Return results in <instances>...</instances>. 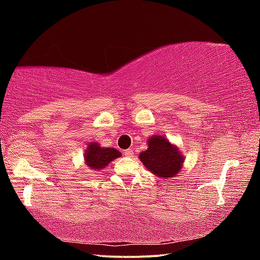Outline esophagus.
Masks as SVG:
<instances>
[{
	"mask_svg": "<svg viewBox=\"0 0 260 260\" xmlns=\"http://www.w3.org/2000/svg\"><path fill=\"white\" fill-rule=\"evenodd\" d=\"M122 155H124L125 157H132L134 155V152H133V150H132V149H127V150L122 152Z\"/></svg>",
	"mask_w": 260,
	"mask_h": 260,
	"instance_id": "esophagus-1",
	"label": "esophagus"
}]
</instances>
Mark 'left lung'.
<instances>
[{
	"instance_id": "1",
	"label": "left lung",
	"mask_w": 260,
	"mask_h": 260,
	"mask_svg": "<svg viewBox=\"0 0 260 260\" xmlns=\"http://www.w3.org/2000/svg\"><path fill=\"white\" fill-rule=\"evenodd\" d=\"M143 165L159 178H173L181 170L183 156L165 136L153 135L148 140V149L140 153Z\"/></svg>"
}]
</instances>
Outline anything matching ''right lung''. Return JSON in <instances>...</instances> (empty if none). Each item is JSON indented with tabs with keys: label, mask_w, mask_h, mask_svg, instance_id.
Returning a JSON list of instances; mask_svg holds the SVG:
<instances>
[{
	"label": "right lung",
	"mask_w": 260,
	"mask_h": 260,
	"mask_svg": "<svg viewBox=\"0 0 260 260\" xmlns=\"http://www.w3.org/2000/svg\"><path fill=\"white\" fill-rule=\"evenodd\" d=\"M120 156L121 153L117 149L103 148L99 143L91 142L85 150V162L90 170L100 171Z\"/></svg>",
	"instance_id": "add662e5"
}]
</instances>
